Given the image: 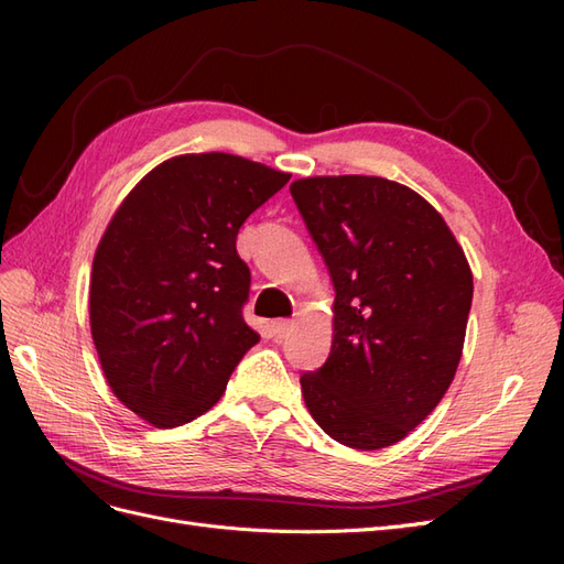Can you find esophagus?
I'll use <instances>...</instances> for the list:
<instances>
[{
    "label": "esophagus",
    "mask_w": 564,
    "mask_h": 564,
    "mask_svg": "<svg viewBox=\"0 0 564 564\" xmlns=\"http://www.w3.org/2000/svg\"><path fill=\"white\" fill-rule=\"evenodd\" d=\"M270 327H272V334H275L278 338H284L289 332L296 327V319H272Z\"/></svg>",
    "instance_id": "esophagus-1"
}]
</instances>
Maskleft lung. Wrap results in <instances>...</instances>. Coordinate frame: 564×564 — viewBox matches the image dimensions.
I'll list each match as a JSON object with an SVG mask.
<instances>
[{
	"label": "left lung",
	"instance_id": "8db88e82",
	"mask_svg": "<svg viewBox=\"0 0 564 564\" xmlns=\"http://www.w3.org/2000/svg\"><path fill=\"white\" fill-rule=\"evenodd\" d=\"M289 191L336 289L329 357L301 377L305 406L340 445H395L445 398L464 355V247L429 199L395 181L311 176Z\"/></svg>",
	"mask_w": 564,
	"mask_h": 564
}]
</instances>
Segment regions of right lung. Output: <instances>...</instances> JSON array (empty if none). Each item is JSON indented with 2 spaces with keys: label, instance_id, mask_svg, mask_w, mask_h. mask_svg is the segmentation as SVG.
<instances>
[{
  "label": "right lung",
  "instance_id": "obj_1",
  "mask_svg": "<svg viewBox=\"0 0 564 564\" xmlns=\"http://www.w3.org/2000/svg\"><path fill=\"white\" fill-rule=\"evenodd\" d=\"M292 174L228 152L164 160L122 199L94 253L89 324L127 409L176 429L212 409L259 344L242 319L237 232Z\"/></svg>",
  "mask_w": 564,
  "mask_h": 564
}]
</instances>
